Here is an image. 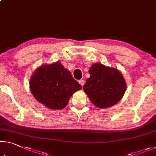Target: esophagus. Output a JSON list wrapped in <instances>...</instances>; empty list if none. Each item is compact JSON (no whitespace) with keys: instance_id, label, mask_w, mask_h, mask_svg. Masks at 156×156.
<instances>
[{"instance_id":"1","label":"esophagus","mask_w":156,"mask_h":156,"mask_svg":"<svg viewBox=\"0 0 156 156\" xmlns=\"http://www.w3.org/2000/svg\"><path fill=\"white\" fill-rule=\"evenodd\" d=\"M79 83L81 84L82 87H83L84 84V80H80V81H79Z\"/></svg>"}]
</instances>
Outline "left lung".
Here are the masks:
<instances>
[{
    "label": "left lung",
    "mask_w": 156,
    "mask_h": 156,
    "mask_svg": "<svg viewBox=\"0 0 156 156\" xmlns=\"http://www.w3.org/2000/svg\"><path fill=\"white\" fill-rule=\"evenodd\" d=\"M89 73L90 77L87 79L83 89L95 106L106 108L119 102L126 87L119 71L96 63L90 67Z\"/></svg>",
    "instance_id": "1"
}]
</instances>
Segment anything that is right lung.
Segmentation results:
<instances>
[{
	"instance_id": "add662e5",
	"label": "right lung",
	"mask_w": 156,
	"mask_h": 156,
	"mask_svg": "<svg viewBox=\"0 0 156 156\" xmlns=\"http://www.w3.org/2000/svg\"><path fill=\"white\" fill-rule=\"evenodd\" d=\"M30 86L34 98L51 109H62L82 86L59 61L37 69L31 76Z\"/></svg>"
}]
</instances>
